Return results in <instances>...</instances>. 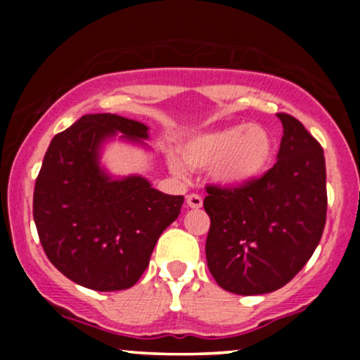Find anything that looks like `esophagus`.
Listing matches in <instances>:
<instances>
[{"label": "esophagus", "instance_id": "obj_1", "mask_svg": "<svg viewBox=\"0 0 360 360\" xmlns=\"http://www.w3.org/2000/svg\"><path fill=\"white\" fill-rule=\"evenodd\" d=\"M186 203H188V206L189 208H194V210H198V208H201V206H203V198L200 196V194H188V196H186Z\"/></svg>", "mask_w": 360, "mask_h": 360}]
</instances>
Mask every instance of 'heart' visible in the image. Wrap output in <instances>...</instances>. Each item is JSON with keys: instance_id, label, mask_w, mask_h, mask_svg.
<instances>
[{"instance_id": "1", "label": "heart", "mask_w": 360, "mask_h": 360, "mask_svg": "<svg viewBox=\"0 0 360 360\" xmlns=\"http://www.w3.org/2000/svg\"><path fill=\"white\" fill-rule=\"evenodd\" d=\"M272 154L269 131L255 123H237L218 130L193 135L181 146V157L189 167L212 169L218 183L245 184L266 169ZM172 172L184 176V164L177 157L169 160Z\"/></svg>"}]
</instances>
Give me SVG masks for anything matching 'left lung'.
Masks as SVG:
<instances>
[{
	"label": "left lung",
	"mask_w": 360,
	"mask_h": 360,
	"mask_svg": "<svg viewBox=\"0 0 360 360\" xmlns=\"http://www.w3.org/2000/svg\"><path fill=\"white\" fill-rule=\"evenodd\" d=\"M278 162L238 186H206V262L218 286L252 296L283 288L303 269L326 221L323 148L288 113Z\"/></svg>",
	"instance_id": "1"
}]
</instances>
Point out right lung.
Returning <instances> with one entry per match:
<instances>
[{"label":"right lung","instance_id":"obj_1","mask_svg":"<svg viewBox=\"0 0 360 360\" xmlns=\"http://www.w3.org/2000/svg\"><path fill=\"white\" fill-rule=\"evenodd\" d=\"M117 131L148 137L135 120L84 115L52 139L35 181L34 220L45 255L65 278L94 291L134 286L184 201L140 176L110 179L101 171L98 148Z\"/></svg>","mask_w":360,"mask_h":360}]
</instances>
